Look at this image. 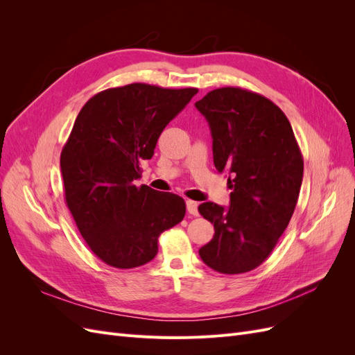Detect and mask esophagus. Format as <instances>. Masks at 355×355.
<instances>
[{
	"label": "esophagus",
	"instance_id": "esophagus-1",
	"mask_svg": "<svg viewBox=\"0 0 355 355\" xmlns=\"http://www.w3.org/2000/svg\"><path fill=\"white\" fill-rule=\"evenodd\" d=\"M187 210L192 216H197L198 214V202L192 201V200H187Z\"/></svg>",
	"mask_w": 355,
	"mask_h": 355
}]
</instances>
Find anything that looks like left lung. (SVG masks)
Listing matches in <instances>:
<instances>
[{
    "mask_svg": "<svg viewBox=\"0 0 355 355\" xmlns=\"http://www.w3.org/2000/svg\"><path fill=\"white\" fill-rule=\"evenodd\" d=\"M213 137V163L228 175L230 207L202 202L213 239L198 250L220 274H243L274 250L292 219L304 158L287 116L265 96L240 87L209 92L196 102Z\"/></svg>",
    "mask_w": 355,
    "mask_h": 355,
    "instance_id": "obj_1",
    "label": "left lung"
}]
</instances>
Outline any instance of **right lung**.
<instances>
[{
    "mask_svg": "<svg viewBox=\"0 0 355 355\" xmlns=\"http://www.w3.org/2000/svg\"><path fill=\"white\" fill-rule=\"evenodd\" d=\"M198 89L133 83L94 94L80 111L60 154L65 201L78 231L101 261L120 270L153 261L161 232L185 216V201L141 178L164 127Z\"/></svg>",
    "mask_w": 355,
    "mask_h": 355,
    "instance_id": "right-lung-1",
    "label": "right lung"
}]
</instances>
